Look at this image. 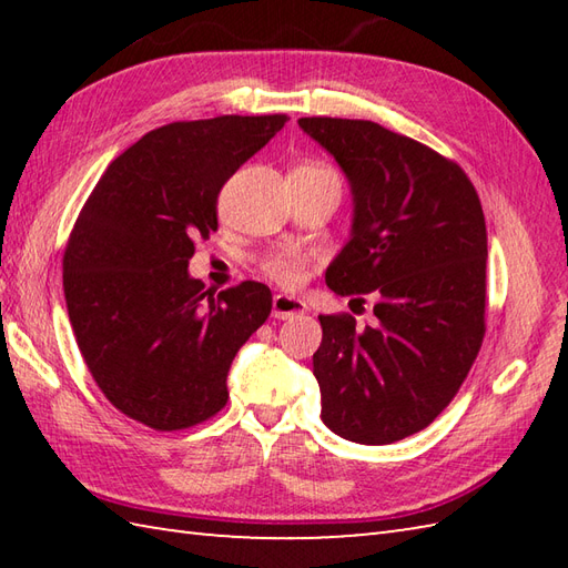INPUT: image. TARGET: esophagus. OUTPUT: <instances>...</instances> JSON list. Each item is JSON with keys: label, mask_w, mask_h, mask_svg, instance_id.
Segmentation results:
<instances>
[{"label": "esophagus", "mask_w": 568, "mask_h": 568, "mask_svg": "<svg viewBox=\"0 0 568 568\" xmlns=\"http://www.w3.org/2000/svg\"><path fill=\"white\" fill-rule=\"evenodd\" d=\"M307 305L303 300L291 297V295H275L273 297V317L275 320H291L295 315H305Z\"/></svg>", "instance_id": "esophagus-1"}]
</instances>
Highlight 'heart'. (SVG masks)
<instances>
[{"mask_svg": "<svg viewBox=\"0 0 568 568\" xmlns=\"http://www.w3.org/2000/svg\"><path fill=\"white\" fill-rule=\"evenodd\" d=\"M295 171H327L322 165H300ZM312 263V253H303V251H277L273 256L265 261V273H268L273 281H277L281 285L287 287H297L300 283L305 281L307 268Z\"/></svg>", "mask_w": 568, "mask_h": 568, "instance_id": "heart-1", "label": "heart"}]
</instances>
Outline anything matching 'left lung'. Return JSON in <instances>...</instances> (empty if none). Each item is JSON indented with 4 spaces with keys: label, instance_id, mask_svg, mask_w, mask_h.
<instances>
[{
    "label": "left lung",
    "instance_id": "obj_1",
    "mask_svg": "<svg viewBox=\"0 0 568 568\" xmlns=\"http://www.w3.org/2000/svg\"><path fill=\"white\" fill-rule=\"evenodd\" d=\"M354 200L352 236L329 268L336 295H373L376 322L320 315L312 373L322 422L358 444H393L432 425L462 388L486 334L488 236L456 163L364 119L305 116Z\"/></svg>",
    "mask_w": 568,
    "mask_h": 568
}]
</instances>
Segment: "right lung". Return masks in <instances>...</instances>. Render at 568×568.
Listing matches in <instances>:
<instances>
[{"mask_svg": "<svg viewBox=\"0 0 568 568\" xmlns=\"http://www.w3.org/2000/svg\"><path fill=\"white\" fill-rule=\"evenodd\" d=\"M287 122L214 116L149 131L106 165L63 256L68 317L106 400L173 432L226 405V376L273 297L246 281L202 291L187 265L216 232V195Z\"/></svg>", "mask_w": 568, "mask_h": 568, "instance_id": "right-lung-1", "label": "right lung"}]
</instances>
